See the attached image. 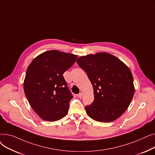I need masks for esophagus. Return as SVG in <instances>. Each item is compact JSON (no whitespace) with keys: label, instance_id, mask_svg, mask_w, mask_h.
<instances>
[{"label":"esophagus","instance_id":"34e87169","mask_svg":"<svg viewBox=\"0 0 155 155\" xmlns=\"http://www.w3.org/2000/svg\"><path fill=\"white\" fill-rule=\"evenodd\" d=\"M83 97V93L80 92L78 94V97H79V98H82V97Z\"/></svg>","mask_w":155,"mask_h":155}]
</instances>
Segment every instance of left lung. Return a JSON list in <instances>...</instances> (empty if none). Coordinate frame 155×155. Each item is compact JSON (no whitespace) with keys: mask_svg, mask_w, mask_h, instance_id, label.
I'll list each match as a JSON object with an SVG mask.
<instances>
[{"mask_svg":"<svg viewBox=\"0 0 155 155\" xmlns=\"http://www.w3.org/2000/svg\"><path fill=\"white\" fill-rule=\"evenodd\" d=\"M77 63L88 75L94 88V101L85 106L92 119L110 123L128 108L134 94L133 77L126 64L108 53L81 56Z\"/></svg>","mask_w":155,"mask_h":155,"instance_id":"8db88e82","label":"left lung"}]
</instances>
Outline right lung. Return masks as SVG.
<instances>
[{
    "label": "right lung",
    "instance_id": "add662e5",
    "mask_svg": "<svg viewBox=\"0 0 155 155\" xmlns=\"http://www.w3.org/2000/svg\"><path fill=\"white\" fill-rule=\"evenodd\" d=\"M77 58L75 54L50 50L36 56L28 66L23 84L24 93L42 119L53 122L67 114L73 96L63 74Z\"/></svg>",
    "mask_w": 155,
    "mask_h": 155
}]
</instances>
